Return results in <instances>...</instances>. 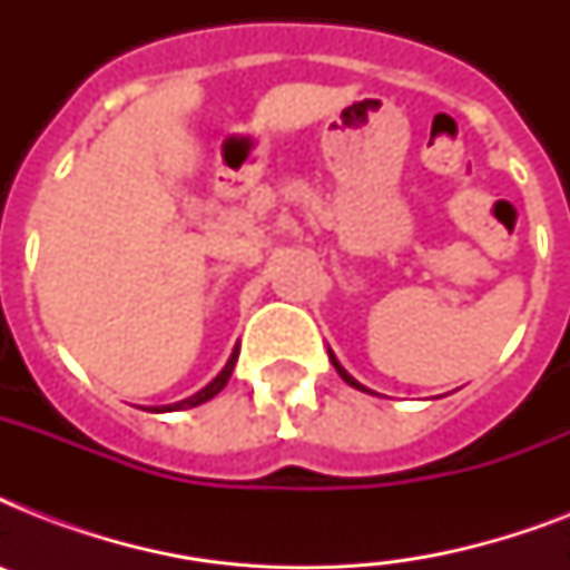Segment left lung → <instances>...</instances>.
Wrapping results in <instances>:
<instances>
[{
	"label": "left lung",
	"mask_w": 570,
	"mask_h": 570,
	"mask_svg": "<svg viewBox=\"0 0 570 570\" xmlns=\"http://www.w3.org/2000/svg\"><path fill=\"white\" fill-rule=\"evenodd\" d=\"M328 355H331V352H328ZM331 364H334V370H337V373H340V379L346 381V384H352V387H355V390H366V387H364V384H357V381H355V379H352V375H348V373H346V370H343V366H340V364H337V357H334V355H331ZM366 393H370V390H366Z\"/></svg>",
	"instance_id": "left-lung-1"
}]
</instances>
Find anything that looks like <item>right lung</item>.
<instances>
[{"mask_svg": "<svg viewBox=\"0 0 570 570\" xmlns=\"http://www.w3.org/2000/svg\"><path fill=\"white\" fill-rule=\"evenodd\" d=\"M236 357H239V352H233L230 361H227V366H224L222 373L215 375V379L209 381V384H206L204 390H197L195 396L183 399V402H177V405H163V407H156V411H180V407H195V405H200V402H206V399H213L215 393H218V390H222L224 384H227V379H230L233 366H236Z\"/></svg>", "mask_w": 570, "mask_h": 570, "instance_id": "right-lung-1", "label": "right lung"}]
</instances>
